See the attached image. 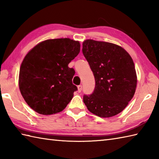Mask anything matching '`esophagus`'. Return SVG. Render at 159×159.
<instances>
[{
	"instance_id": "1",
	"label": "esophagus",
	"mask_w": 159,
	"mask_h": 159,
	"mask_svg": "<svg viewBox=\"0 0 159 159\" xmlns=\"http://www.w3.org/2000/svg\"><path fill=\"white\" fill-rule=\"evenodd\" d=\"M78 87V92H80L82 91V88H83V87H82V85H79L77 87Z\"/></svg>"
}]
</instances>
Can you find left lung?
Listing matches in <instances>:
<instances>
[{"mask_svg": "<svg viewBox=\"0 0 159 159\" xmlns=\"http://www.w3.org/2000/svg\"><path fill=\"white\" fill-rule=\"evenodd\" d=\"M83 53L95 78L96 86L83 102L91 113L111 117L121 112L135 93L137 77L133 60L115 43L86 39Z\"/></svg>", "mask_w": 159, "mask_h": 159, "instance_id": "left-lung-1", "label": "left lung"}]
</instances>
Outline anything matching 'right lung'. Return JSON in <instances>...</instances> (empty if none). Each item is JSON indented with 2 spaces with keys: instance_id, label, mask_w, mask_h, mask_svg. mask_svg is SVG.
<instances>
[{
  "instance_id": "1",
  "label": "right lung",
  "mask_w": 159,
  "mask_h": 159,
  "mask_svg": "<svg viewBox=\"0 0 159 159\" xmlns=\"http://www.w3.org/2000/svg\"><path fill=\"white\" fill-rule=\"evenodd\" d=\"M79 41L70 38L47 39L26 54L19 73V88L25 102L42 115L62 111L77 90L75 74L68 64L79 55Z\"/></svg>"
}]
</instances>
